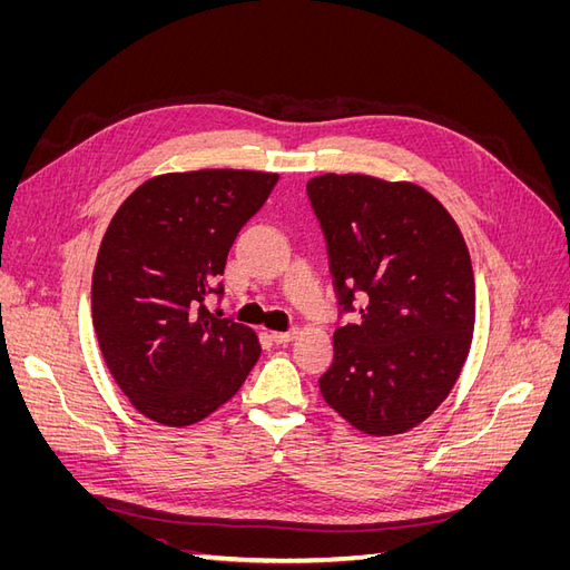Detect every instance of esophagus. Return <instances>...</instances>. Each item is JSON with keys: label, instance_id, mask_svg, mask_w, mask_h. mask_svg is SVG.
I'll list each match as a JSON object with an SVG mask.
<instances>
[{"label": "esophagus", "instance_id": "esophagus-1", "mask_svg": "<svg viewBox=\"0 0 570 570\" xmlns=\"http://www.w3.org/2000/svg\"><path fill=\"white\" fill-rule=\"evenodd\" d=\"M271 337H273V342L275 344H285V342H289L292 337H295V331H281V333H271Z\"/></svg>", "mask_w": 570, "mask_h": 570}]
</instances>
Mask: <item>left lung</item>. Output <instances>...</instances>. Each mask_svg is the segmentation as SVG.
<instances>
[{"mask_svg": "<svg viewBox=\"0 0 570 570\" xmlns=\"http://www.w3.org/2000/svg\"><path fill=\"white\" fill-rule=\"evenodd\" d=\"M340 316L323 400L368 435L419 425L454 387L475 323L469 247L444 206L411 183L325 174L306 183ZM357 306L354 307L353 304Z\"/></svg>", "mask_w": 570, "mask_h": 570, "instance_id": "left-lung-1", "label": "left lung"}]
</instances>
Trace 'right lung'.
I'll return each instance as SVG.
<instances>
[{"label": "right lung", "instance_id": "add662e5", "mask_svg": "<svg viewBox=\"0 0 570 570\" xmlns=\"http://www.w3.org/2000/svg\"><path fill=\"white\" fill-rule=\"evenodd\" d=\"M278 174L189 170L142 183L118 206L92 273V323L118 387L142 416L183 428L245 383L262 347L212 314L237 233Z\"/></svg>", "mask_w": 570, "mask_h": 570}]
</instances>
